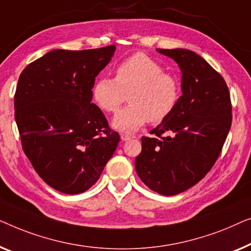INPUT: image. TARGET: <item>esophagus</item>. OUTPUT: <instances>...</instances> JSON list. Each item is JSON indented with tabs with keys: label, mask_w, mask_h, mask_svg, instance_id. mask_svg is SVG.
Wrapping results in <instances>:
<instances>
[{
	"label": "esophagus",
	"mask_w": 251,
	"mask_h": 251,
	"mask_svg": "<svg viewBox=\"0 0 251 251\" xmlns=\"http://www.w3.org/2000/svg\"><path fill=\"white\" fill-rule=\"evenodd\" d=\"M134 135H130V134H126V133H122L121 134V139L122 141H128L130 139H134Z\"/></svg>",
	"instance_id": "1"
}]
</instances>
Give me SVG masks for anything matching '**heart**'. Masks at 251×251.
Listing matches in <instances>:
<instances>
[{
    "label": "heart",
    "instance_id": "1",
    "mask_svg": "<svg viewBox=\"0 0 251 251\" xmlns=\"http://www.w3.org/2000/svg\"><path fill=\"white\" fill-rule=\"evenodd\" d=\"M92 94L99 107L111 114L128 99L129 104L116 115L112 124L130 133L148 122L159 124L167 119L178 104L182 89L177 77L165 73L151 56L137 52L118 63L115 78L99 77Z\"/></svg>",
    "mask_w": 251,
    "mask_h": 251
}]
</instances>
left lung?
<instances>
[{"instance_id":"8db88e82","label":"left lung","mask_w":251,"mask_h":251,"mask_svg":"<svg viewBox=\"0 0 251 251\" xmlns=\"http://www.w3.org/2000/svg\"><path fill=\"white\" fill-rule=\"evenodd\" d=\"M182 70L178 104L167 119L142 136L137 175L152 191L175 196L196 185L222 152L232 124L228 87L206 60L185 49H157Z\"/></svg>"}]
</instances>
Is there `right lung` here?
Segmentation results:
<instances>
[{"mask_svg":"<svg viewBox=\"0 0 251 251\" xmlns=\"http://www.w3.org/2000/svg\"><path fill=\"white\" fill-rule=\"evenodd\" d=\"M115 45L53 50L23 70L15 94L21 146L41 178L66 195L85 192L100 178L121 136L92 103L95 77Z\"/></svg>","mask_w":251,"mask_h":251,"instance_id":"right-lung-1","label":"right lung"}]
</instances>
